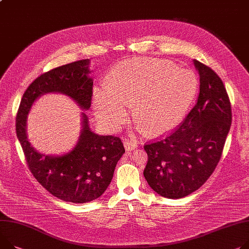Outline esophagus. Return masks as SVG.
Returning a JSON list of instances; mask_svg holds the SVG:
<instances>
[{
    "instance_id": "34e87169",
    "label": "esophagus",
    "mask_w": 249,
    "mask_h": 249,
    "mask_svg": "<svg viewBox=\"0 0 249 249\" xmlns=\"http://www.w3.org/2000/svg\"><path fill=\"white\" fill-rule=\"evenodd\" d=\"M124 143V147L127 151L133 150L138 147V142L136 141H132V140H125Z\"/></svg>"
}]
</instances>
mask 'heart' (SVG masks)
<instances>
[{"label": "heart", "instance_id": "b5f03b06", "mask_svg": "<svg viewBox=\"0 0 249 249\" xmlns=\"http://www.w3.org/2000/svg\"><path fill=\"white\" fill-rule=\"evenodd\" d=\"M196 74L155 58H139L114 68L107 84L94 89L93 107L99 119L116 129L125 121L128 102H136L135 116L149 131L175 126L186 113L197 90Z\"/></svg>", "mask_w": 249, "mask_h": 249}]
</instances>
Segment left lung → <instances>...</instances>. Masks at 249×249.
I'll return each instance as SVG.
<instances>
[{
  "label": "left lung",
  "mask_w": 249,
  "mask_h": 249,
  "mask_svg": "<svg viewBox=\"0 0 249 249\" xmlns=\"http://www.w3.org/2000/svg\"><path fill=\"white\" fill-rule=\"evenodd\" d=\"M199 95L183 122L164 137L144 144L143 176L160 196L181 198L213 175L231 125V105L217 73L195 60Z\"/></svg>",
  "instance_id": "obj_1"
}]
</instances>
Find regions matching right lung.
<instances>
[{
	"label": "right lung",
	"mask_w": 249,
	"mask_h": 249,
	"mask_svg": "<svg viewBox=\"0 0 249 249\" xmlns=\"http://www.w3.org/2000/svg\"><path fill=\"white\" fill-rule=\"evenodd\" d=\"M89 64V59L76 61L37 76L24 92L16 118L17 137L34 178L53 196L73 203L91 201L105 193L124 154L122 140L95 135L83 112V129L75 147L60 157L44 156L27 139V116L33 103L47 92L65 93L83 109H89L93 85L88 75Z\"/></svg>",
	"instance_id": "1"
}]
</instances>
